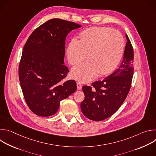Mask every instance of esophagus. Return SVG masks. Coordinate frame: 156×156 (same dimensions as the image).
Here are the masks:
<instances>
[{
    "label": "esophagus",
    "instance_id": "obj_1",
    "mask_svg": "<svg viewBox=\"0 0 156 156\" xmlns=\"http://www.w3.org/2000/svg\"><path fill=\"white\" fill-rule=\"evenodd\" d=\"M76 85H77V89H78V90H81V89H82V85H81V84L80 83L78 82L76 83Z\"/></svg>",
    "mask_w": 156,
    "mask_h": 156
}]
</instances>
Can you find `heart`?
Wrapping results in <instances>:
<instances>
[{
  "label": "heart",
  "mask_w": 156,
  "mask_h": 156,
  "mask_svg": "<svg viewBox=\"0 0 156 156\" xmlns=\"http://www.w3.org/2000/svg\"><path fill=\"white\" fill-rule=\"evenodd\" d=\"M80 40L73 37L69 42L66 55L69 63L74 65L87 57L72 68L73 78L88 83L99 74L107 75L119 65L123 52L124 39L118 31L106 27L89 28L80 34Z\"/></svg>",
  "instance_id": "heart-1"
}]
</instances>
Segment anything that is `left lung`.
<instances>
[{"label":"left lung","mask_w":156,"mask_h":156,"mask_svg":"<svg viewBox=\"0 0 156 156\" xmlns=\"http://www.w3.org/2000/svg\"><path fill=\"white\" fill-rule=\"evenodd\" d=\"M121 65L104 80L92 84L93 89L83 86L84 99L81 103L83 115L93 121L104 120L112 116L125 100L133 76V49L128 36Z\"/></svg>","instance_id":"8db88e82"}]
</instances>
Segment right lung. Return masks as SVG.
Here are the masks:
<instances>
[{"label": "right lung", "mask_w": 156, "mask_h": 156, "mask_svg": "<svg viewBox=\"0 0 156 156\" xmlns=\"http://www.w3.org/2000/svg\"><path fill=\"white\" fill-rule=\"evenodd\" d=\"M80 27L73 22L53 18L36 29L25 44L19 80L26 102L37 115L55 114L60 101L76 90L75 81L62 80L69 72L64 65L66 37Z\"/></svg>", "instance_id": "right-lung-1"}]
</instances>
